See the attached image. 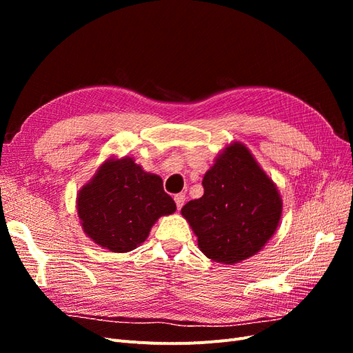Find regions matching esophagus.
Returning a JSON list of instances; mask_svg holds the SVG:
<instances>
[{
	"mask_svg": "<svg viewBox=\"0 0 353 353\" xmlns=\"http://www.w3.org/2000/svg\"><path fill=\"white\" fill-rule=\"evenodd\" d=\"M174 199H175V203H176V209L181 210V208H183L184 203H185V196L184 194H176Z\"/></svg>",
	"mask_w": 353,
	"mask_h": 353,
	"instance_id": "obj_1",
	"label": "esophagus"
}]
</instances>
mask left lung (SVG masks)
Masks as SVG:
<instances>
[{"mask_svg":"<svg viewBox=\"0 0 353 353\" xmlns=\"http://www.w3.org/2000/svg\"><path fill=\"white\" fill-rule=\"evenodd\" d=\"M201 184L205 194L181 209L199 249L225 265L258 253L279 227L283 200L249 148L239 141L227 145Z\"/></svg>","mask_w":353,"mask_h":353,"instance_id":"1","label":"left lung"}]
</instances>
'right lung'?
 <instances>
[{"label":"right lung","instance_id":"obj_1","mask_svg":"<svg viewBox=\"0 0 353 353\" xmlns=\"http://www.w3.org/2000/svg\"><path fill=\"white\" fill-rule=\"evenodd\" d=\"M83 232L100 248L125 253L145 241L160 216L176 210L159 175L132 157H109L77 197Z\"/></svg>","mask_w":353,"mask_h":353}]
</instances>
